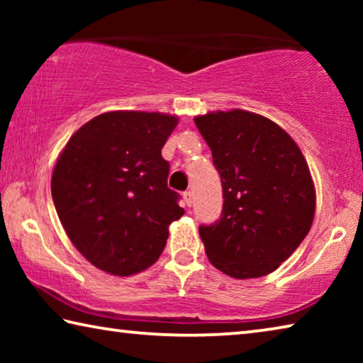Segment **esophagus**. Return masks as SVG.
<instances>
[{
    "label": "esophagus",
    "instance_id": "obj_1",
    "mask_svg": "<svg viewBox=\"0 0 363 363\" xmlns=\"http://www.w3.org/2000/svg\"><path fill=\"white\" fill-rule=\"evenodd\" d=\"M184 201H186L187 206H192L194 203V192H190V190H187V192H184Z\"/></svg>",
    "mask_w": 363,
    "mask_h": 363
}]
</instances>
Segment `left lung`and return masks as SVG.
<instances>
[{"label": "left lung", "mask_w": 363, "mask_h": 363, "mask_svg": "<svg viewBox=\"0 0 363 363\" xmlns=\"http://www.w3.org/2000/svg\"><path fill=\"white\" fill-rule=\"evenodd\" d=\"M223 184V213L200 225L210 262L233 279L274 272L293 255L315 213V189L296 143L247 110L195 116Z\"/></svg>", "instance_id": "8db88e82"}]
</instances>
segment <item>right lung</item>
<instances>
[{
  "label": "right lung",
  "instance_id": "right-lung-1",
  "mask_svg": "<svg viewBox=\"0 0 363 363\" xmlns=\"http://www.w3.org/2000/svg\"><path fill=\"white\" fill-rule=\"evenodd\" d=\"M177 125L158 112H107L73 134L52 171L67 235L97 269L128 277L155 262L184 214L162 149Z\"/></svg>",
  "mask_w": 363,
  "mask_h": 363
}]
</instances>
